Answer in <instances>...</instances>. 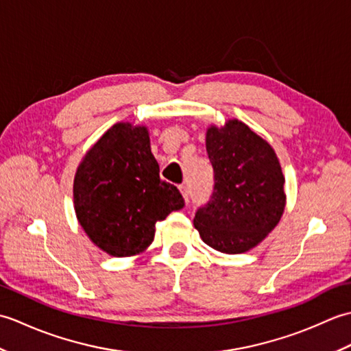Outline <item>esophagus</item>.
<instances>
[{
  "instance_id": "1",
  "label": "esophagus",
  "mask_w": 351,
  "mask_h": 351,
  "mask_svg": "<svg viewBox=\"0 0 351 351\" xmlns=\"http://www.w3.org/2000/svg\"><path fill=\"white\" fill-rule=\"evenodd\" d=\"M180 191H181V195H182L185 202H189V189H187V185H180Z\"/></svg>"
}]
</instances>
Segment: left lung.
Instances as JSON below:
<instances>
[{
    "label": "left lung",
    "instance_id": "obj_1",
    "mask_svg": "<svg viewBox=\"0 0 351 351\" xmlns=\"http://www.w3.org/2000/svg\"><path fill=\"white\" fill-rule=\"evenodd\" d=\"M214 191L195 215L204 243L229 255L244 253L278 226L285 210V176L274 149L238 119L206 130Z\"/></svg>",
    "mask_w": 351,
    "mask_h": 351
}]
</instances>
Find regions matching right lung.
<instances>
[{
  "instance_id": "add662e5",
  "label": "right lung",
  "mask_w": 351,
  "mask_h": 351,
  "mask_svg": "<svg viewBox=\"0 0 351 351\" xmlns=\"http://www.w3.org/2000/svg\"><path fill=\"white\" fill-rule=\"evenodd\" d=\"M184 206L180 190L160 178L149 130L119 122L88 149L73 178V208L90 241L111 256L143 253L155 223Z\"/></svg>"
}]
</instances>
